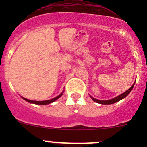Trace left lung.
Segmentation results:
<instances>
[{
  "mask_svg": "<svg viewBox=\"0 0 147 147\" xmlns=\"http://www.w3.org/2000/svg\"><path fill=\"white\" fill-rule=\"evenodd\" d=\"M134 84H135V82H134V84H133L132 85H131V87H130V88L129 89V90H127V91L124 92L122 93V94H119V95H118L117 97H115V98H113V99H111V100H97V99L94 98V97H92L91 95H90V97H91L92 100L93 101L97 102V103L102 104V105H111V104L116 103V102L120 101V100H122V99L125 98V97H127V96L128 95V94H129L130 92H131V90H132L133 87H134Z\"/></svg>",
  "mask_w": 147,
  "mask_h": 147,
  "instance_id": "8db88e82",
  "label": "left lung"
}]
</instances>
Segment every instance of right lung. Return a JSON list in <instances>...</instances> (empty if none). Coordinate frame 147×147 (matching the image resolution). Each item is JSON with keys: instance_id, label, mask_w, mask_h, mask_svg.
Here are the masks:
<instances>
[{"instance_id": "right-lung-1", "label": "right lung", "mask_w": 147, "mask_h": 147, "mask_svg": "<svg viewBox=\"0 0 147 147\" xmlns=\"http://www.w3.org/2000/svg\"><path fill=\"white\" fill-rule=\"evenodd\" d=\"M63 92H64V91L62 92L61 94H60L58 96H57V97H55V98L51 99V100H45V101H34V100H28V99L24 98V97H21L23 99V100H26V102H30V103H31V104H35V105H48V104H50V103H53V102L56 101V100H57V99H59L60 97H61L62 95H63Z\"/></svg>"}]
</instances>
